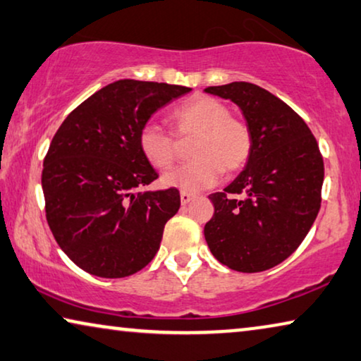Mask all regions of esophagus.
<instances>
[{"label":"esophagus","instance_id":"1","mask_svg":"<svg viewBox=\"0 0 361 361\" xmlns=\"http://www.w3.org/2000/svg\"><path fill=\"white\" fill-rule=\"evenodd\" d=\"M193 198H195V195H192V193H188V192H180V203H182V204L190 203Z\"/></svg>","mask_w":361,"mask_h":361}]
</instances>
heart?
I'll use <instances>...</instances> for the list:
<instances>
[{"mask_svg":"<svg viewBox=\"0 0 361 361\" xmlns=\"http://www.w3.org/2000/svg\"><path fill=\"white\" fill-rule=\"evenodd\" d=\"M174 134L192 138V161L163 176L161 184L182 192H200L216 184L221 174L232 176L245 168L252 157L253 135L245 121L232 116L231 108L219 98L195 95L171 114ZM174 134L154 124L142 127L138 148L154 169L174 164L179 145Z\"/></svg>","mask_w":361,"mask_h":361,"instance_id":"heart-1","label":"heart"}]
</instances>
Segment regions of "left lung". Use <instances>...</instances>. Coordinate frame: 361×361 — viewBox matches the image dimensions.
Returning <instances> with one entry per match:
<instances>
[{"label":"left lung","instance_id":"left-lung-1","mask_svg":"<svg viewBox=\"0 0 361 361\" xmlns=\"http://www.w3.org/2000/svg\"><path fill=\"white\" fill-rule=\"evenodd\" d=\"M231 99L253 135L247 168L224 192L212 193L204 238L214 258L240 273L284 262L312 229L321 207L324 163L318 142L289 104L248 82L208 87Z\"/></svg>","mask_w":361,"mask_h":361}]
</instances>
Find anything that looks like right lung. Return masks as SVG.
Masks as SVG:
<instances>
[{
  "instance_id": "right-lung-1",
  "label": "right lung",
  "mask_w": 361,
  "mask_h": 361,
  "mask_svg": "<svg viewBox=\"0 0 361 361\" xmlns=\"http://www.w3.org/2000/svg\"><path fill=\"white\" fill-rule=\"evenodd\" d=\"M192 88L124 79L80 103L59 126L43 159L45 213L58 245L98 277H126L152 262L177 188L143 192L158 179L138 148L154 111Z\"/></svg>"
}]
</instances>
